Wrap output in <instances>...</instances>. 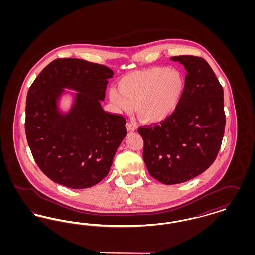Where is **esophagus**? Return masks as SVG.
I'll use <instances>...</instances> for the list:
<instances>
[{"label": "esophagus", "instance_id": "esophagus-1", "mask_svg": "<svg viewBox=\"0 0 255 255\" xmlns=\"http://www.w3.org/2000/svg\"><path fill=\"white\" fill-rule=\"evenodd\" d=\"M126 128H127V130H128L129 132H133V131L136 130V126H135V124L133 123V122H127V123H126Z\"/></svg>", "mask_w": 255, "mask_h": 255}]
</instances>
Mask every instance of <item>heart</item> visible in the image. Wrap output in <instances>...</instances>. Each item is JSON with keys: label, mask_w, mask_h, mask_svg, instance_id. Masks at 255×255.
Listing matches in <instances>:
<instances>
[{"label": "heart", "mask_w": 255, "mask_h": 255, "mask_svg": "<svg viewBox=\"0 0 255 255\" xmlns=\"http://www.w3.org/2000/svg\"><path fill=\"white\" fill-rule=\"evenodd\" d=\"M119 91L111 89L110 100L118 111L131 113L134 106L145 122L167 119L178 107L185 91V80L177 70L156 67L123 76Z\"/></svg>", "instance_id": "b5f03b06"}]
</instances>
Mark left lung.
I'll list each match as a JSON object with an SVG mask.
<instances>
[{
  "instance_id": "1",
  "label": "left lung",
  "mask_w": 255,
  "mask_h": 255,
  "mask_svg": "<svg viewBox=\"0 0 255 255\" xmlns=\"http://www.w3.org/2000/svg\"><path fill=\"white\" fill-rule=\"evenodd\" d=\"M184 66L185 91L164 121L140 126L143 159L150 175L164 184L189 181L205 172L221 148L226 115L224 91L204 58L173 56Z\"/></svg>"
}]
</instances>
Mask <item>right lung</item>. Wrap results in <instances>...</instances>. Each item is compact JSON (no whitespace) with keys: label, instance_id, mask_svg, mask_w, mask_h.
Segmentation results:
<instances>
[{"label":"right lung","instance_id":"add662e5","mask_svg":"<svg viewBox=\"0 0 255 255\" xmlns=\"http://www.w3.org/2000/svg\"><path fill=\"white\" fill-rule=\"evenodd\" d=\"M113 74L104 65L59 58L44 68L30 86L25 103L26 139L38 167L51 181L83 189L108 175L127 133L126 120L100 105ZM63 87L79 92L68 114H61L57 106Z\"/></svg>","mask_w":255,"mask_h":255}]
</instances>
